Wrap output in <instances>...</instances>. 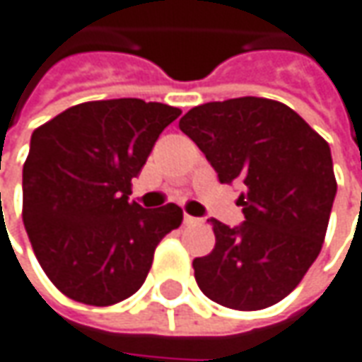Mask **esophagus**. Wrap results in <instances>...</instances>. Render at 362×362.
<instances>
[{
  "label": "esophagus",
  "mask_w": 362,
  "mask_h": 362,
  "mask_svg": "<svg viewBox=\"0 0 362 362\" xmlns=\"http://www.w3.org/2000/svg\"><path fill=\"white\" fill-rule=\"evenodd\" d=\"M202 221L197 216H190V214H184V225H200Z\"/></svg>",
  "instance_id": "esophagus-1"
}]
</instances>
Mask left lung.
I'll use <instances>...</instances> for the list:
<instances>
[{
    "label": "left lung",
    "mask_w": 362,
    "mask_h": 362,
    "mask_svg": "<svg viewBox=\"0 0 362 362\" xmlns=\"http://www.w3.org/2000/svg\"><path fill=\"white\" fill-rule=\"evenodd\" d=\"M180 129L218 180L245 188L243 225L211 218L214 249L192 261L198 288L233 310L274 306L322 249L337 197L330 146L288 105L261 97L198 105Z\"/></svg>",
    "instance_id": "left-lung-1"
}]
</instances>
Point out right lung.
<instances>
[{
	"mask_svg": "<svg viewBox=\"0 0 362 362\" xmlns=\"http://www.w3.org/2000/svg\"><path fill=\"white\" fill-rule=\"evenodd\" d=\"M180 109L141 99L74 105L34 129L22 216L40 267L64 296L113 306L146 281L153 251L180 227L170 202L141 209L132 180Z\"/></svg>",
	"mask_w": 362,
	"mask_h": 362,
	"instance_id": "1",
	"label": "right lung"
}]
</instances>
